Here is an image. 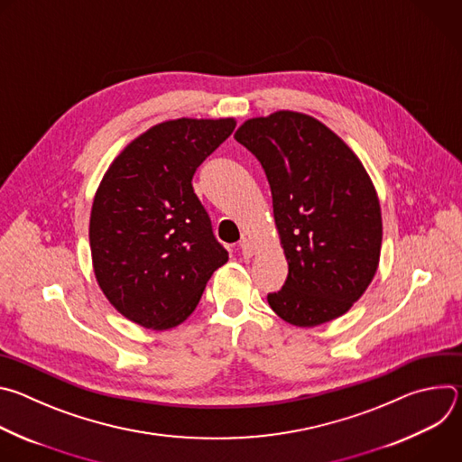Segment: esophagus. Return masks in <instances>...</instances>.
<instances>
[{"mask_svg": "<svg viewBox=\"0 0 462 462\" xmlns=\"http://www.w3.org/2000/svg\"><path fill=\"white\" fill-rule=\"evenodd\" d=\"M239 246H241V252H243V255L245 257H252L254 255V243L248 239V237H241V241H239Z\"/></svg>", "mask_w": 462, "mask_h": 462, "instance_id": "esophagus-1", "label": "esophagus"}]
</instances>
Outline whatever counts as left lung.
Masks as SVG:
<instances>
[{
    "label": "left lung",
    "instance_id": "1",
    "mask_svg": "<svg viewBox=\"0 0 462 462\" xmlns=\"http://www.w3.org/2000/svg\"><path fill=\"white\" fill-rule=\"evenodd\" d=\"M234 139L267 173L289 274L267 296L296 327L346 314L373 282L382 246L374 184L356 153L318 118L282 109L245 120Z\"/></svg>",
    "mask_w": 462,
    "mask_h": 462
}]
</instances>
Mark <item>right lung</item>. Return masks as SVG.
<instances>
[{
    "label": "right lung",
    "instance_id": "right-lung-1",
    "mask_svg": "<svg viewBox=\"0 0 462 462\" xmlns=\"http://www.w3.org/2000/svg\"><path fill=\"white\" fill-rule=\"evenodd\" d=\"M236 118H175L131 141L104 173L91 208L93 271L107 301L155 331L180 325L228 261L191 179Z\"/></svg>",
    "mask_w": 462,
    "mask_h": 462
}]
</instances>
